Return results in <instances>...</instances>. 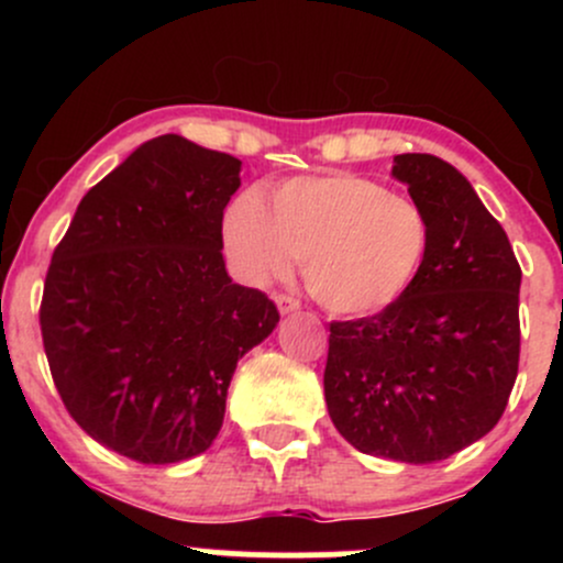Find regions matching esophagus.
<instances>
[{"instance_id": "obj_1", "label": "esophagus", "mask_w": 563, "mask_h": 563, "mask_svg": "<svg viewBox=\"0 0 563 563\" xmlns=\"http://www.w3.org/2000/svg\"><path fill=\"white\" fill-rule=\"evenodd\" d=\"M275 303H277V309H280L283 314L296 312V309L301 307V301L296 299V296H290V294H275Z\"/></svg>"}]
</instances>
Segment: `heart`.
Segmentation results:
<instances>
[{"mask_svg":"<svg viewBox=\"0 0 563 563\" xmlns=\"http://www.w3.org/2000/svg\"><path fill=\"white\" fill-rule=\"evenodd\" d=\"M431 219L416 198L363 174L296 177L243 192L224 214V245L251 280L301 260L309 294L335 314H373L416 286L429 260Z\"/></svg>","mask_w":563,"mask_h":563,"instance_id":"1","label":"heart"}]
</instances>
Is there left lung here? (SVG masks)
I'll return each mask as SVG.
<instances>
[{"instance_id": "1", "label": "left lung", "mask_w": 563, "mask_h": 563, "mask_svg": "<svg viewBox=\"0 0 563 563\" xmlns=\"http://www.w3.org/2000/svg\"><path fill=\"white\" fill-rule=\"evenodd\" d=\"M429 211L421 277L371 318L331 322L325 402L365 455L437 463L495 429L519 373L521 267L468 179L429 153L394 156Z\"/></svg>"}]
</instances>
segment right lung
<instances>
[{
    "label": "right lung",
    "mask_w": 563,
    "mask_h": 563,
    "mask_svg": "<svg viewBox=\"0 0 563 563\" xmlns=\"http://www.w3.org/2000/svg\"><path fill=\"white\" fill-rule=\"evenodd\" d=\"M238 172L179 134L145 142L81 198L44 277L38 325L63 405L137 463L209 450L238 360L280 320L224 269Z\"/></svg>",
    "instance_id": "obj_1"
}]
</instances>
